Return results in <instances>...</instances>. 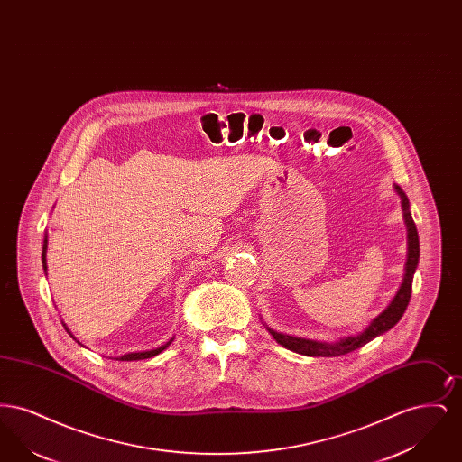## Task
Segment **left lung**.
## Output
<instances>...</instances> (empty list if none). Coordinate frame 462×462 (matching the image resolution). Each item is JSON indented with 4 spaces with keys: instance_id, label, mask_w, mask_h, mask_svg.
<instances>
[{
    "instance_id": "1",
    "label": "left lung",
    "mask_w": 462,
    "mask_h": 462,
    "mask_svg": "<svg viewBox=\"0 0 462 462\" xmlns=\"http://www.w3.org/2000/svg\"><path fill=\"white\" fill-rule=\"evenodd\" d=\"M396 192L402 198V206L405 211V223L409 228V260H407V268H405V277H403V284L398 289L395 300L392 301V305L386 308L377 319H374L373 324L364 330L358 336L341 339L336 345L329 343H317V341H310V339H301V337H292L287 334H281L275 330H270V334L273 336V339L282 345L291 352L301 353L307 356H337V355H346L353 352L364 345H367L369 341H373L374 337H377L379 334L392 329L396 322L403 317L405 310L409 307L411 296H412V279H414V272L418 268L419 262V237L416 223L412 220L411 213H409V199L402 192L400 187H395Z\"/></svg>"
}]
</instances>
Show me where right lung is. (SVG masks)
<instances>
[{
    "mask_svg": "<svg viewBox=\"0 0 462 462\" xmlns=\"http://www.w3.org/2000/svg\"><path fill=\"white\" fill-rule=\"evenodd\" d=\"M46 242L48 241L44 239L43 253H42V258H43L44 270H46ZM171 341H173V339H171ZM171 341H170V343H171ZM170 343H166V345H162V346H159V348H155V350H151V352L128 353V355H123V356H119L117 360L132 362V360H143V358H151V356H155V355H159V353L162 352V350H166Z\"/></svg>",
    "mask_w": 462,
    "mask_h": 462,
    "instance_id": "add662e5",
    "label": "right lung"
}]
</instances>
